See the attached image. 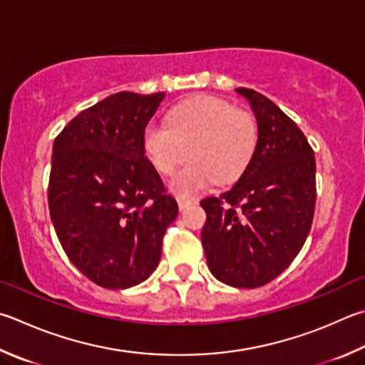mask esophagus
Instances as JSON below:
<instances>
[{"label":"esophagus","mask_w":365,"mask_h":365,"mask_svg":"<svg viewBox=\"0 0 365 365\" xmlns=\"http://www.w3.org/2000/svg\"><path fill=\"white\" fill-rule=\"evenodd\" d=\"M195 202V200H190V197H177V204H178V209L183 210L187 209L188 205H191Z\"/></svg>","instance_id":"obj_1"}]
</instances>
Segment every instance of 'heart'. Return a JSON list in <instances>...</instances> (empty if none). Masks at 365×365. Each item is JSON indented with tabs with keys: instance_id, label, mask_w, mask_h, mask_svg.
<instances>
[{
	"instance_id": "heart-1",
	"label": "heart",
	"mask_w": 365,
	"mask_h": 365,
	"mask_svg": "<svg viewBox=\"0 0 365 365\" xmlns=\"http://www.w3.org/2000/svg\"><path fill=\"white\" fill-rule=\"evenodd\" d=\"M257 142L254 116L212 96L178 103L168 124L150 123L143 130L145 155L161 174H170L188 153L190 161L169 180V190L180 197L215 180H237L254 158Z\"/></svg>"
}]
</instances>
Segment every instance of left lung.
<instances>
[{"label":"left lung","mask_w":365,"mask_h":365,"mask_svg":"<svg viewBox=\"0 0 365 365\" xmlns=\"http://www.w3.org/2000/svg\"><path fill=\"white\" fill-rule=\"evenodd\" d=\"M254 111V158L233 187L201 201V241L210 273L231 287L254 289L279 276L302 250L316 204V160L307 137L276 103L237 88Z\"/></svg>","instance_id":"left-lung-1"}]
</instances>
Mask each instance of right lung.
<instances>
[{"label": "right lung", "mask_w": 365, "mask_h": 365, "mask_svg": "<svg viewBox=\"0 0 365 365\" xmlns=\"http://www.w3.org/2000/svg\"><path fill=\"white\" fill-rule=\"evenodd\" d=\"M164 97L118 92L73 118L52 147V225L70 262L105 289L148 279L178 214L143 150Z\"/></svg>", "instance_id": "1"}]
</instances>
